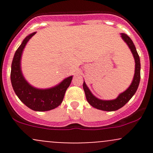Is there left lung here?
I'll return each instance as SVG.
<instances>
[{
    "mask_svg": "<svg viewBox=\"0 0 153 153\" xmlns=\"http://www.w3.org/2000/svg\"><path fill=\"white\" fill-rule=\"evenodd\" d=\"M121 37L123 41L129 47L131 52L132 53V55H133L135 63V74H134L132 83H131L129 87L124 92H121V94H119L115 99L101 100L95 97L91 92L89 87L86 86V83L84 81V84H83V88H84L86 98L87 100L88 103L91 106H93L94 108L101 109V110L111 112V111L118 110L120 108L123 107L132 98V97L135 95V92H136L137 89L138 87V85H139L140 79H141V63H140L139 55L137 52L136 48H135L131 38L124 33H121Z\"/></svg>",
    "mask_w": 153,
    "mask_h": 153,
    "instance_id": "left-lung-1",
    "label": "left lung"
}]
</instances>
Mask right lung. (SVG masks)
<instances>
[{
    "instance_id": "obj_1",
    "label": "right lung",
    "mask_w": 153,
    "mask_h": 153,
    "mask_svg": "<svg viewBox=\"0 0 153 153\" xmlns=\"http://www.w3.org/2000/svg\"><path fill=\"white\" fill-rule=\"evenodd\" d=\"M36 32L27 35L15 52L11 67V82L14 91L20 100L29 109L38 112L49 111L62 103L64 95L72 80V75L61 83L47 89L32 86L25 79L21 70V57L26 45Z\"/></svg>"
}]
</instances>
